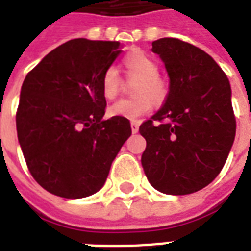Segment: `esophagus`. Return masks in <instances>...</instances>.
<instances>
[{
	"mask_svg": "<svg viewBox=\"0 0 251 251\" xmlns=\"http://www.w3.org/2000/svg\"><path fill=\"white\" fill-rule=\"evenodd\" d=\"M138 129H140L138 122H131V131H133V133H138Z\"/></svg>",
	"mask_w": 251,
	"mask_h": 251,
	"instance_id": "esophagus-1",
	"label": "esophagus"
}]
</instances>
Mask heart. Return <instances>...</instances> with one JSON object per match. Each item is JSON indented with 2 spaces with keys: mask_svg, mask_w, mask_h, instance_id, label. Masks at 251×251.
<instances>
[{
  "mask_svg": "<svg viewBox=\"0 0 251 251\" xmlns=\"http://www.w3.org/2000/svg\"><path fill=\"white\" fill-rule=\"evenodd\" d=\"M122 64L126 74L137 79L133 87L136 98L121 99L109 107L110 117H122L129 121H137L152 110V100L156 104L163 103L168 95V84L163 77L158 76L160 66L157 60L147 52L131 51L127 53ZM102 94L106 99H114L121 90V79L114 67H109L102 75L100 80Z\"/></svg>",
  "mask_w": 251,
  "mask_h": 251,
  "instance_id": "1",
  "label": "heart"
}]
</instances>
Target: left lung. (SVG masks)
Instances as JSON below:
<instances>
[{"instance_id": "left-lung-1", "label": "left lung", "mask_w": 251, "mask_h": 251, "mask_svg": "<svg viewBox=\"0 0 251 251\" xmlns=\"http://www.w3.org/2000/svg\"><path fill=\"white\" fill-rule=\"evenodd\" d=\"M152 51L165 64L169 91L140 126L147 140L141 164L160 192L194 194L219 175L231 151L237 126L230 82L208 53L185 41L158 39Z\"/></svg>"}]
</instances>
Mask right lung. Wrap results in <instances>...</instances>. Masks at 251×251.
Returning a JSON list of instances; mask_svg holds the SVG:
<instances>
[{"label":"right lung","instance_id":"1","mask_svg":"<svg viewBox=\"0 0 251 251\" xmlns=\"http://www.w3.org/2000/svg\"><path fill=\"white\" fill-rule=\"evenodd\" d=\"M121 48L120 41L74 39L25 77L17 137L33 179L51 194L80 199L98 192L130 137L129 120H103L100 80Z\"/></svg>","mask_w":251,"mask_h":251}]
</instances>
